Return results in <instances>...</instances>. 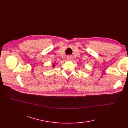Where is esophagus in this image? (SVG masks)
I'll use <instances>...</instances> for the list:
<instances>
[{
    "instance_id": "34e87169",
    "label": "esophagus",
    "mask_w": 128,
    "mask_h": 128,
    "mask_svg": "<svg viewBox=\"0 0 128 128\" xmlns=\"http://www.w3.org/2000/svg\"><path fill=\"white\" fill-rule=\"evenodd\" d=\"M66 59H67L68 60H70V59H71V56H68L67 57H66Z\"/></svg>"
}]
</instances>
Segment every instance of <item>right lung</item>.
Instances as JSON below:
<instances>
[{
    "instance_id": "1",
    "label": "right lung",
    "mask_w": 128,
    "mask_h": 128,
    "mask_svg": "<svg viewBox=\"0 0 128 128\" xmlns=\"http://www.w3.org/2000/svg\"><path fill=\"white\" fill-rule=\"evenodd\" d=\"M54 66H55V64H53V66H52V67H53V68H54Z\"/></svg>"
}]
</instances>
